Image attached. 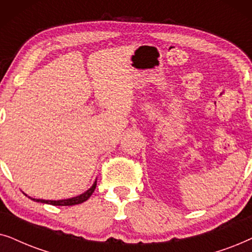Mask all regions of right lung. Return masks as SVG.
I'll return each mask as SVG.
<instances>
[{
  "mask_svg": "<svg viewBox=\"0 0 252 252\" xmlns=\"http://www.w3.org/2000/svg\"><path fill=\"white\" fill-rule=\"evenodd\" d=\"M95 187H96V181L92 186L91 189H89L86 192L80 194V196L73 197V198H70V199H63V200H43V199H34V198H31V199L34 200V202L46 203V204H50V205H55V206H72V205H77V204H82L84 202H86V200L91 197V194L94 192Z\"/></svg>",
  "mask_w": 252,
  "mask_h": 252,
  "instance_id": "obj_1",
  "label": "right lung"
}]
</instances>
